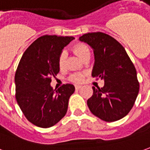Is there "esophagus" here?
Masks as SVG:
<instances>
[{
    "label": "esophagus",
    "instance_id": "obj_1",
    "mask_svg": "<svg viewBox=\"0 0 150 150\" xmlns=\"http://www.w3.org/2000/svg\"><path fill=\"white\" fill-rule=\"evenodd\" d=\"M81 87H82V86H80V85H76V86H75V88L77 89V90H79V89H81Z\"/></svg>",
    "mask_w": 150,
    "mask_h": 150
}]
</instances>
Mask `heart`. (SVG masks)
I'll return each instance as SVG.
<instances>
[{"label": "heart", "mask_w": 150, "mask_h": 150, "mask_svg": "<svg viewBox=\"0 0 150 150\" xmlns=\"http://www.w3.org/2000/svg\"><path fill=\"white\" fill-rule=\"evenodd\" d=\"M73 51L78 57L81 59H82L86 54H90V50H89L88 46L85 44H82V43H79V44L74 45ZM66 59H67V53H66V51L64 50L60 53L59 56V59H58V64L60 69H63L64 68ZM71 79H72V81H75V82H81L83 80V75L81 73H76V74L72 75Z\"/></svg>", "instance_id": "obj_1"}]
</instances>
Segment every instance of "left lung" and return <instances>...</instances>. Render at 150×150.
Masks as SVG:
<instances>
[{
	"mask_svg": "<svg viewBox=\"0 0 150 150\" xmlns=\"http://www.w3.org/2000/svg\"><path fill=\"white\" fill-rule=\"evenodd\" d=\"M78 40L93 50L92 77L105 81L101 88L92 87V96L87 100L89 109L105 122L124 117L135 104L140 86L136 69L123 46L100 32L84 34Z\"/></svg>",
	"mask_w": 150,
	"mask_h": 150,
	"instance_id": "1",
	"label": "left lung"
}]
</instances>
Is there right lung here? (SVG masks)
Listing matches in <instances>:
<instances>
[{
	"instance_id": "obj_1",
	"label": "right lung",
	"mask_w": 150,
	"mask_h": 150,
	"mask_svg": "<svg viewBox=\"0 0 150 150\" xmlns=\"http://www.w3.org/2000/svg\"><path fill=\"white\" fill-rule=\"evenodd\" d=\"M73 39L42 36L26 50L18 64L14 77L16 100L26 118L37 127H50L67 112L74 86L66 84L56 91L50 82L59 72V54Z\"/></svg>"
}]
</instances>
